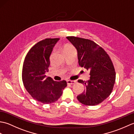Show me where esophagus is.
Segmentation results:
<instances>
[{"mask_svg":"<svg viewBox=\"0 0 134 134\" xmlns=\"http://www.w3.org/2000/svg\"><path fill=\"white\" fill-rule=\"evenodd\" d=\"M76 83L75 81H71V80H67V85H74Z\"/></svg>","mask_w":134,"mask_h":134,"instance_id":"1","label":"esophagus"}]
</instances>
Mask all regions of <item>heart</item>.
Segmentation results:
<instances>
[{"mask_svg":"<svg viewBox=\"0 0 134 134\" xmlns=\"http://www.w3.org/2000/svg\"><path fill=\"white\" fill-rule=\"evenodd\" d=\"M63 52L65 55H66V54H70V53H76V49L75 47L72 44H67L64 47ZM52 55H53V53H52Z\"/></svg>","mask_w":134,"mask_h":134,"instance_id":"1","label":"heart"}]
</instances>
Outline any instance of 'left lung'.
Wrapping results in <instances>:
<instances>
[{
	"mask_svg": "<svg viewBox=\"0 0 134 134\" xmlns=\"http://www.w3.org/2000/svg\"><path fill=\"white\" fill-rule=\"evenodd\" d=\"M78 52L79 65L90 71V79L78 82L84 84L85 90L77 96L85 105L94 106L105 100L112 92L116 72L112 60L103 48L89 39L68 36Z\"/></svg>",
	"mask_w": 134,
	"mask_h": 134,
	"instance_id": "1",
	"label": "left lung"
}]
</instances>
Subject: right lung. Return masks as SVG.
<instances>
[{
  "label": "right lung",
  "instance_id": "add662e5",
  "mask_svg": "<svg viewBox=\"0 0 134 134\" xmlns=\"http://www.w3.org/2000/svg\"><path fill=\"white\" fill-rule=\"evenodd\" d=\"M59 40L45 38L38 42L29 50L24 62L22 78L25 89L34 99L42 104L56 101L67 86L65 80L55 81L45 74L50 64L53 48Z\"/></svg>",
  "mask_w": 134,
  "mask_h": 134
}]
</instances>
